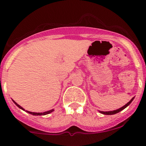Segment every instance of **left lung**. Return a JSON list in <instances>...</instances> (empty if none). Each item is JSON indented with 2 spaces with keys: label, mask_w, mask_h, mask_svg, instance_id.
I'll return each mask as SVG.
<instances>
[{
  "label": "left lung",
  "mask_w": 146,
  "mask_h": 146,
  "mask_svg": "<svg viewBox=\"0 0 146 146\" xmlns=\"http://www.w3.org/2000/svg\"><path fill=\"white\" fill-rule=\"evenodd\" d=\"M133 99H134V98H132V99L131 100L129 101V102L127 103V104H126L124 106H123V107H121V108H119V109H118V110H114V111H100V112L101 114H107V115H111V114H117V113L119 112V111H122V110H124V109L126 108V107H127L128 106H129V104H130L131 103V102L133 100Z\"/></svg>",
  "instance_id": "left-lung-1"
}]
</instances>
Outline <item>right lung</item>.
Listing matches in <instances>:
<instances>
[{
	"label": "right lung",
	"mask_w": 146,
	"mask_h": 146,
	"mask_svg": "<svg viewBox=\"0 0 146 146\" xmlns=\"http://www.w3.org/2000/svg\"><path fill=\"white\" fill-rule=\"evenodd\" d=\"M13 102H14L15 104L16 105H17V107H19V108L21 109V110H24V111H25V109H23V107H21V106L19 105V104H17V103H16L15 102L14 100H13ZM27 111V112L29 113V114H32V115H35V116H38V115H39V116H41V115H46V114H50V113H51V112H52V111H54V110H49V111H45V112H38V113H37V112H32V111Z\"/></svg>",
	"instance_id": "add662e5"
}]
</instances>
